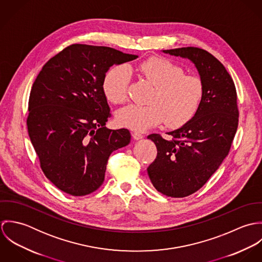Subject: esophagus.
<instances>
[{
    "label": "esophagus",
    "instance_id": "1",
    "mask_svg": "<svg viewBox=\"0 0 262 262\" xmlns=\"http://www.w3.org/2000/svg\"><path fill=\"white\" fill-rule=\"evenodd\" d=\"M144 137V135H142L140 132H134L133 133V138L135 139V140H140V139H142Z\"/></svg>",
    "mask_w": 262,
    "mask_h": 262
}]
</instances>
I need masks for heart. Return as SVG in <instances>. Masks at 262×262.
Masks as SVG:
<instances>
[{
	"instance_id": "b5f03b06",
	"label": "heart",
	"mask_w": 262,
	"mask_h": 262,
	"mask_svg": "<svg viewBox=\"0 0 262 262\" xmlns=\"http://www.w3.org/2000/svg\"><path fill=\"white\" fill-rule=\"evenodd\" d=\"M130 71L153 89L148 105H128L117 112L116 119L122 126L142 131L164 121L166 126L173 128L184 125L198 112L205 96L202 78L185 74L180 66L163 57H150L130 69L112 68L103 81L104 93L110 102L122 104L127 100Z\"/></svg>"
}]
</instances>
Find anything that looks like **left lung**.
Returning a JSON list of instances; mask_svg holds the SVG:
<instances>
[{
  "instance_id": "left-lung-1",
  "label": "left lung",
  "mask_w": 262,
  "mask_h": 262,
  "mask_svg": "<svg viewBox=\"0 0 262 262\" xmlns=\"http://www.w3.org/2000/svg\"><path fill=\"white\" fill-rule=\"evenodd\" d=\"M190 60L205 85L203 102L194 116L181 128L168 132L171 140L151 134L157 156L147 168L159 192L184 198L203 187L228 155L238 127L237 94L224 66L198 47L162 50Z\"/></svg>"
}]
</instances>
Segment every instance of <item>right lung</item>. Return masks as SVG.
<instances>
[{"instance_id":"add662e5","label":"right lung","mask_w":262,"mask_h":262,"mask_svg":"<svg viewBox=\"0 0 262 262\" xmlns=\"http://www.w3.org/2000/svg\"><path fill=\"white\" fill-rule=\"evenodd\" d=\"M137 57L111 47L73 44L37 75L28 134L44 174L60 190L79 196L98 189L111 153L130 143L129 130L105 127L110 107L103 81L112 66Z\"/></svg>"}]
</instances>
